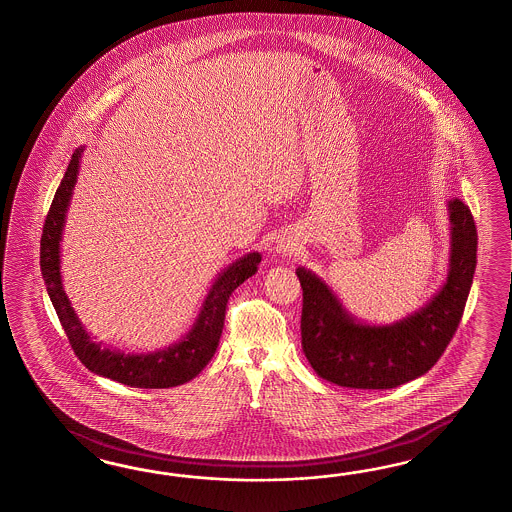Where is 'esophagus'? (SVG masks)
Instances as JSON below:
<instances>
[{"label":"esophagus","mask_w":512,"mask_h":512,"mask_svg":"<svg viewBox=\"0 0 512 512\" xmlns=\"http://www.w3.org/2000/svg\"><path fill=\"white\" fill-rule=\"evenodd\" d=\"M296 246H298V244H296L294 240H290V238H281V240L277 242V246H275V251H277L279 255H283V257H290L294 251L298 250Z\"/></svg>","instance_id":"obj_1"}]
</instances>
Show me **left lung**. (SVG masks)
<instances>
[{
    "mask_svg": "<svg viewBox=\"0 0 512 512\" xmlns=\"http://www.w3.org/2000/svg\"><path fill=\"white\" fill-rule=\"evenodd\" d=\"M446 283L422 309L387 325L364 324L340 303L324 279L300 266L303 288L301 348L314 372L338 387L396 388L429 372L455 335L477 264L474 216L461 200L448 201Z\"/></svg>",
    "mask_w": 512,
    "mask_h": 512,
    "instance_id": "obj_1",
    "label": "left lung"
}]
</instances>
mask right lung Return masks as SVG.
<instances>
[{
    "label": "right lung",
    "mask_w": 512,
    "mask_h": 512,
    "mask_svg": "<svg viewBox=\"0 0 512 512\" xmlns=\"http://www.w3.org/2000/svg\"><path fill=\"white\" fill-rule=\"evenodd\" d=\"M85 146L77 148L66 168L61 185L51 201L40 238V270L48 288L51 303L63 324L64 333L79 361L90 372L109 377L122 385L135 388H170L194 379L209 364L218 348L224 329L225 307L233 290L257 272L261 253L253 251L231 262L212 283L207 298L192 329L179 342L150 353H125L94 342L77 318L68 300L61 277V240L66 212L74 194L79 163Z\"/></svg>",
    "instance_id": "add662e5"
}]
</instances>
